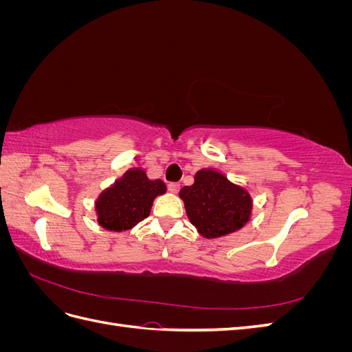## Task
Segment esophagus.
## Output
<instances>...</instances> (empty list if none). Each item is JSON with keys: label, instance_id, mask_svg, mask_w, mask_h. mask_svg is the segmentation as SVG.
<instances>
[{"label": "esophagus", "instance_id": "34e87169", "mask_svg": "<svg viewBox=\"0 0 352 352\" xmlns=\"http://www.w3.org/2000/svg\"><path fill=\"white\" fill-rule=\"evenodd\" d=\"M167 186H168V190H170V192H172V194H176L177 190H179V188H180V185H179L177 182H170Z\"/></svg>", "mask_w": 352, "mask_h": 352}]
</instances>
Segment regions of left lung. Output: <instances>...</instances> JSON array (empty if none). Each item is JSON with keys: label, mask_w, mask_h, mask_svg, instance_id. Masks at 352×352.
Here are the masks:
<instances>
[{"label": "left lung", "mask_w": 352, "mask_h": 352, "mask_svg": "<svg viewBox=\"0 0 352 352\" xmlns=\"http://www.w3.org/2000/svg\"><path fill=\"white\" fill-rule=\"evenodd\" d=\"M186 216L206 239L228 236L242 229L252 214L250 190L230 182L217 168H201L194 176V184L179 192Z\"/></svg>", "instance_id": "obj_1"}]
</instances>
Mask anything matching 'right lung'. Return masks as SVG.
Returning <instances> with one entry per match:
<instances>
[{
	"mask_svg": "<svg viewBox=\"0 0 352 352\" xmlns=\"http://www.w3.org/2000/svg\"><path fill=\"white\" fill-rule=\"evenodd\" d=\"M166 190L163 180L148 179L144 168H129L95 199L98 225L111 232L135 228L150 216L154 199Z\"/></svg>",
	"mask_w": 352,
	"mask_h": 352,
	"instance_id": "right-lung-1",
	"label": "right lung"
}]
</instances>
